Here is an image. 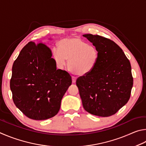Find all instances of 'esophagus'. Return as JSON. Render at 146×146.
Returning <instances> with one entry per match:
<instances>
[{
    "label": "esophagus",
    "instance_id": "obj_1",
    "mask_svg": "<svg viewBox=\"0 0 146 146\" xmlns=\"http://www.w3.org/2000/svg\"><path fill=\"white\" fill-rule=\"evenodd\" d=\"M72 83H76V79H77V77H76V76H72Z\"/></svg>",
    "mask_w": 146,
    "mask_h": 146
}]
</instances>
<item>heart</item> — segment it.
<instances>
[{"mask_svg": "<svg viewBox=\"0 0 146 146\" xmlns=\"http://www.w3.org/2000/svg\"><path fill=\"white\" fill-rule=\"evenodd\" d=\"M54 49L52 57L58 67L63 68L69 60V68L79 76H86L92 71L98 62L99 51L79 37L65 38Z\"/></svg>", "mask_w": 146, "mask_h": 146, "instance_id": "1", "label": "heart"}]
</instances>
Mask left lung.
<instances>
[{
  "label": "left lung",
  "mask_w": 146,
  "mask_h": 146,
  "mask_svg": "<svg viewBox=\"0 0 146 146\" xmlns=\"http://www.w3.org/2000/svg\"><path fill=\"white\" fill-rule=\"evenodd\" d=\"M83 36L99 51L94 70L76 80L83 108L94 115L111 116L130 98L133 84L131 64L113 41L91 34Z\"/></svg>",
  "instance_id": "obj_1"
}]
</instances>
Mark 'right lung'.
I'll return each instance as SVG.
<instances>
[{"label": "right lung", "mask_w": 146, "mask_h": 146, "mask_svg": "<svg viewBox=\"0 0 146 146\" xmlns=\"http://www.w3.org/2000/svg\"><path fill=\"white\" fill-rule=\"evenodd\" d=\"M47 46L30 42L14 61L10 88L15 105L28 118L46 120L60 109L64 94L72 84L68 72L56 69Z\"/></svg>", "instance_id": "1"}]
</instances>
